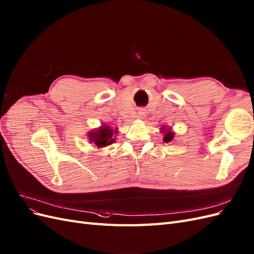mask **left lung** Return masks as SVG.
Masks as SVG:
<instances>
[{
  "label": "left lung",
  "mask_w": 254,
  "mask_h": 254,
  "mask_svg": "<svg viewBox=\"0 0 254 254\" xmlns=\"http://www.w3.org/2000/svg\"><path fill=\"white\" fill-rule=\"evenodd\" d=\"M173 138H174V133L172 131H170V130H168V131H166V133H164L163 141L164 142H171L173 140Z\"/></svg>",
  "instance_id": "1"
}]
</instances>
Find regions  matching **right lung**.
<instances>
[{
	"instance_id": "1",
	"label": "right lung",
	"mask_w": 254,
	"mask_h": 254,
	"mask_svg": "<svg viewBox=\"0 0 254 254\" xmlns=\"http://www.w3.org/2000/svg\"><path fill=\"white\" fill-rule=\"evenodd\" d=\"M88 135H90V141L97 147H104L107 145H110L111 143L114 142L113 130L107 125H104L101 128L95 130L94 132H91Z\"/></svg>"
}]
</instances>
